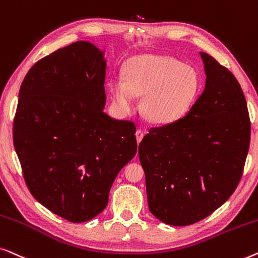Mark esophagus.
Instances as JSON below:
<instances>
[{
	"instance_id": "esophagus-1",
	"label": "esophagus",
	"mask_w": 258,
	"mask_h": 258,
	"mask_svg": "<svg viewBox=\"0 0 258 258\" xmlns=\"http://www.w3.org/2000/svg\"><path fill=\"white\" fill-rule=\"evenodd\" d=\"M144 134H145V133H144L141 130H138V131H137V132H136V137H137V141H138V143H140L141 139H143Z\"/></svg>"
}]
</instances>
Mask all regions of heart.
<instances>
[{
  "mask_svg": "<svg viewBox=\"0 0 258 258\" xmlns=\"http://www.w3.org/2000/svg\"><path fill=\"white\" fill-rule=\"evenodd\" d=\"M199 91L197 71L168 56L144 55L133 58L125 69V81L110 83L115 110H134L137 97L144 96L141 108L148 120L159 125L175 122L190 110Z\"/></svg>",
  "mask_w": 258,
  "mask_h": 258,
  "instance_id": "obj_1",
  "label": "heart"
}]
</instances>
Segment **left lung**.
Listing matches in <instances>:
<instances>
[{
  "mask_svg": "<svg viewBox=\"0 0 258 258\" xmlns=\"http://www.w3.org/2000/svg\"><path fill=\"white\" fill-rule=\"evenodd\" d=\"M206 85L188 113L139 144L150 212L170 226L209 216L236 189L250 144L245 97L235 76L206 52Z\"/></svg>",
  "mask_w": 258,
  "mask_h": 258,
  "instance_id": "left-lung-1",
  "label": "left lung"
}]
</instances>
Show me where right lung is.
I'll list each match as a JSON object with an SVG mask.
<instances>
[{"label":"right lung","instance_id":"right-lung-1","mask_svg":"<svg viewBox=\"0 0 258 258\" xmlns=\"http://www.w3.org/2000/svg\"><path fill=\"white\" fill-rule=\"evenodd\" d=\"M106 60L78 41L32 67L20 89L14 146L36 200L74 223L107 206L115 176L137 153L136 125L103 111Z\"/></svg>","mask_w":258,"mask_h":258}]
</instances>
